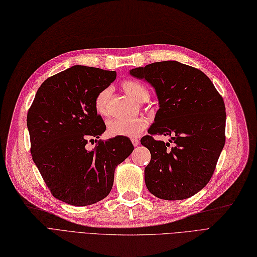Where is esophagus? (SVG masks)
<instances>
[{
    "mask_svg": "<svg viewBox=\"0 0 257 257\" xmlns=\"http://www.w3.org/2000/svg\"><path fill=\"white\" fill-rule=\"evenodd\" d=\"M132 143H133V145H134V147H137L139 145V140L137 138H133Z\"/></svg>",
    "mask_w": 257,
    "mask_h": 257,
    "instance_id": "obj_1",
    "label": "esophagus"
}]
</instances>
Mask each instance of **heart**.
<instances>
[{
  "label": "heart",
  "instance_id": "1",
  "mask_svg": "<svg viewBox=\"0 0 257 257\" xmlns=\"http://www.w3.org/2000/svg\"><path fill=\"white\" fill-rule=\"evenodd\" d=\"M123 91L130 98L138 103H143L149 100L150 93L147 88L135 81H126L122 84ZM110 89L105 88L96 95L94 100V109L100 116L108 114V102L110 98ZM148 126V120L146 118H136L133 120L112 119L107 123V132L112 137H137Z\"/></svg>",
  "mask_w": 257,
  "mask_h": 257
}]
</instances>
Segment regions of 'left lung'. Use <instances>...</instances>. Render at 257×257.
Wrapping results in <instances>:
<instances>
[{
  "mask_svg": "<svg viewBox=\"0 0 257 257\" xmlns=\"http://www.w3.org/2000/svg\"><path fill=\"white\" fill-rule=\"evenodd\" d=\"M156 92L159 109L140 143L151 161L145 168L148 190L163 200H184L203 189L213 176L225 144V106L201 70L175 60L130 70ZM152 135L170 136L169 143Z\"/></svg>",
  "mask_w": 257,
  "mask_h": 257,
  "instance_id": "left-lung-1",
  "label": "left lung"
}]
</instances>
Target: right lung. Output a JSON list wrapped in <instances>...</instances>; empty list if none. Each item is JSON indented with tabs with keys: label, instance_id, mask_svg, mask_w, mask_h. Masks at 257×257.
<instances>
[{
	"label": "right lung",
	"instance_id": "right-lung-1",
	"mask_svg": "<svg viewBox=\"0 0 257 257\" xmlns=\"http://www.w3.org/2000/svg\"><path fill=\"white\" fill-rule=\"evenodd\" d=\"M116 76V71L73 66L47 78L29 109L33 161L53 196L70 205H91L107 197L116 167L134 150L126 137L85 148L106 130L94 100Z\"/></svg>",
	"mask_w": 257,
	"mask_h": 257
}]
</instances>
